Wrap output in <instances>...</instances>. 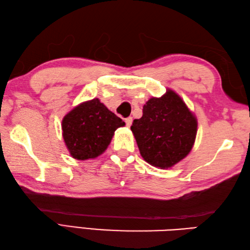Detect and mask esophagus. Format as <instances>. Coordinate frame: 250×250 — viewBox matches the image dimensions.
<instances>
[{"label":"esophagus","mask_w":250,"mask_h":250,"mask_svg":"<svg viewBox=\"0 0 250 250\" xmlns=\"http://www.w3.org/2000/svg\"><path fill=\"white\" fill-rule=\"evenodd\" d=\"M125 125H126V126H131V125H132V121H133V119H132V117H128V118H125Z\"/></svg>","instance_id":"34e87169"}]
</instances>
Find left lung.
<instances>
[{
    "label": "left lung",
    "instance_id": "left-lung-1",
    "mask_svg": "<svg viewBox=\"0 0 250 250\" xmlns=\"http://www.w3.org/2000/svg\"><path fill=\"white\" fill-rule=\"evenodd\" d=\"M131 131L146 162L169 168L192 149L198 120L184 100L167 89L161 98L147 101L142 118L133 120Z\"/></svg>",
    "mask_w": 250,
    "mask_h": 250
}]
</instances>
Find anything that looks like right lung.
<instances>
[{"label": "right lung", "instance_id": "add662e5", "mask_svg": "<svg viewBox=\"0 0 250 250\" xmlns=\"http://www.w3.org/2000/svg\"><path fill=\"white\" fill-rule=\"evenodd\" d=\"M125 125L95 98L78 104L63 117L62 136L74 159L88 160L102 155L115 131Z\"/></svg>", "mask_w": 250, "mask_h": 250}]
</instances>
